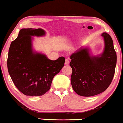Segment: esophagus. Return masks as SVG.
<instances>
[{
  "label": "esophagus",
  "instance_id": "esophagus-1",
  "mask_svg": "<svg viewBox=\"0 0 123 123\" xmlns=\"http://www.w3.org/2000/svg\"><path fill=\"white\" fill-rule=\"evenodd\" d=\"M65 64L66 65H68L69 64V60H68V59H66V60H65Z\"/></svg>",
  "mask_w": 123,
  "mask_h": 123
}]
</instances>
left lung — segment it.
<instances>
[{
    "label": "left lung",
    "instance_id": "8db88e82",
    "mask_svg": "<svg viewBox=\"0 0 123 123\" xmlns=\"http://www.w3.org/2000/svg\"><path fill=\"white\" fill-rule=\"evenodd\" d=\"M105 41L103 52L92 56L87 48H81L70 56L71 83L79 95L92 96L105 91L114 76L117 56L110 35L102 34Z\"/></svg>",
    "mask_w": 123,
    "mask_h": 123
}]
</instances>
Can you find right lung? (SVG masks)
<instances>
[{
	"mask_svg": "<svg viewBox=\"0 0 123 123\" xmlns=\"http://www.w3.org/2000/svg\"><path fill=\"white\" fill-rule=\"evenodd\" d=\"M41 28H23L11 43L7 59L8 71L14 85L27 96H41L50 89L54 76L64 66L65 58L52 61L45 54L34 52L31 36H43Z\"/></svg>",
	"mask_w": 123,
	"mask_h": 123,
	"instance_id": "1",
	"label": "right lung"
}]
</instances>
